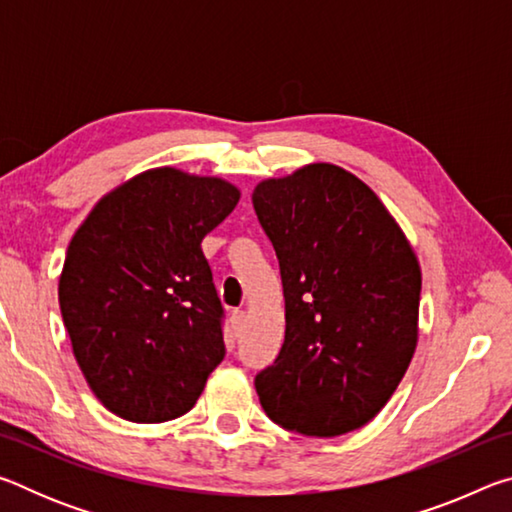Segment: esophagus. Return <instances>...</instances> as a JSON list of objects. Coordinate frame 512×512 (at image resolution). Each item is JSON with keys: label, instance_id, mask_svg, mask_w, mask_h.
Wrapping results in <instances>:
<instances>
[{"label": "esophagus", "instance_id": "esophagus-1", "mask_svg": "<svg viewBox=\"0 0 512 512\" xmlns=\"http://www.w3.org/2000/svg\"><path fill=\"white\" fill-rule=\"evenodd\" d=\"M230 320H232V327H235V332H241V327H244V320H246V311L235 309L232 311Z\"/></svg>", "mask_w": 512, "mask_h": 512}]
</instances>
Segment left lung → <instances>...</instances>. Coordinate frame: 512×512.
Here are the masks:
<instances>
[{"instance_id":"obj_1","label":"left lung","mask_w":512,"mask_h":512,"mask_svg":"<svg viewBox=\"0 0 512 512\" xmlns=\"http://www.w3.org/2000/svg\"><path fill=\"white\" fill-rule=\"evenodd\" d=\"M280 262L287 332L255 388L268 418L332 438L384 409L418 343L422 275L372 189L334 164H309L253 192Z\"/></svg>"}]
</instances>
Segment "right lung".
<instances>
[{"mask_svg": "<svg viewBox=\"0 0 512 512\" xmlns=\"http://www.w3.org/2000/svg\"><path fill=\"white\" fill-rule=\"evenodd\" d=\"M239 203L221 178L162 167L117 187L67 248L58 302L92 393L119 418L185 415L225 357L201 241Z\"/></svg>", "mask_w": 512, "mask_h": 512, "instance_id": "right-lung-1", "label": "right lung"}]
</instances>
